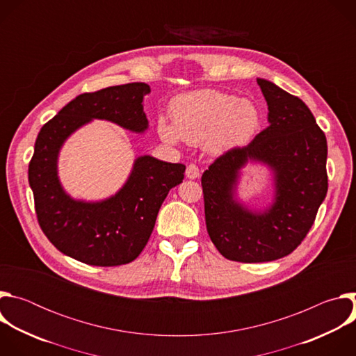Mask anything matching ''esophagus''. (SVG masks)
<instances>
[{"label":"esophagus","mask_w":356,"mask_h":356,"mask_svg":"<svg viewBox=\"0 0 356 356\" xmlns=\"http://www.w3.org/2000/svg\"><path fill=\"white\" fill-rule=\"evenodd\" d=\"M200 176V170H198V168L195 166V165H188L187 166V169H186V177L187 179H197Z\"/></svg>","instance_id":"obj_1"}]
</instances>
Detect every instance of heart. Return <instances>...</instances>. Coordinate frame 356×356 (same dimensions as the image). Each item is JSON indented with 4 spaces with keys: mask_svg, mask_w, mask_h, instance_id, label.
Instances as JSON below:
<instances>
[{
    "mask_svg": "<svg viewBox=\"0 0 356 356\" xmlns=\"http://www.w3.org/2000/svg\"><path fill=\"white\" fill-rule=\"evenodd\" d=\"M170 113L173 124L165 118L159 121L162 140L172 145L180 140L206 145L213 154L245 146L262 125L261 110L252 99L236 98L213 88L177 97Z\"/></svg>",
    "mask_w": 356,
    "mask_h": 356,
    "instance_id": "heart-1",
    "label": "heart"
}]
</instances>
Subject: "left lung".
Returning <instances> with one entry per match:
<instances>
[{
	"mask_svg": "<svg viewBox=\"0 0 356 356\" xmlns=\"http://www.w3.org/2000/svg\"><path fill=\"white\" fill-rule=\"evenodd\" d=\"M268 103V128L228 150L202 173L209 235L229 261L259 264L287 257L310 231L327 195V139L310 108L275 83L257 79ZM266 167L271 202L252 209L237 195L241 169Z\"/></svg>",
	"mask_w": 356,
	"mask_h": 356,
	"instance_id": "left-lung-1",
	"label": "left lung"
}]
</instances>
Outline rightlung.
<instances>
[{
	"label": "right lung",
	"instance_id": "1",
	"mask_svg": "<svg viewBox=\"0 0 356 356\" xmlns=\"http://www.w3.org/2000/svg\"><path fill=\"white\" fill-rule=\"evenodd\" d=\"M149 92L147 84L129 83L80 94L38 134L28 170L38 221L47 239L76 261L94 266L132 262L154 231L168 193L183 181L184 165L142 155L122 187L104 200L74 198L62 186L58 163L65 142L92 120L143 134Z\"/></svg>",
	"mask_w": 356,
	"mask_h": 356
}]
</instances>
